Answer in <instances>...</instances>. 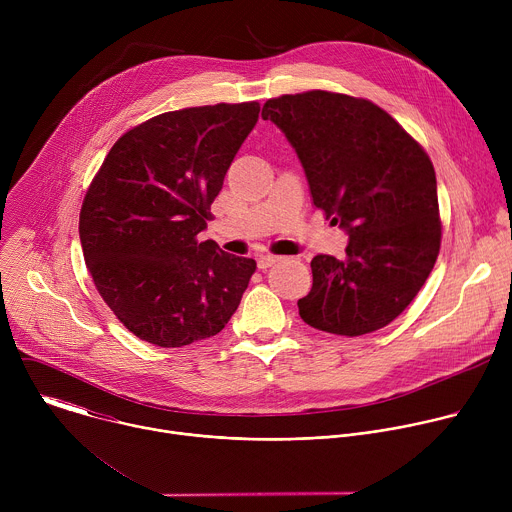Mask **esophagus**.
Here are the masks:
<instances>
[{
  "instance_id": "1",
  "label": "esophagus",
  "mask_w": 512,
  "mask_h": 512,
  "mask_svg": "<svg viewBox=\"0 0 512 512\" xmlns=\"http://www.w3.org/2000/svg\"><path fill=\"white\" fill-rule=\"evenodd\" d=\"M281 257H277V255H271V253H265V255H259L257 257V267L259 269H267V267H271L273 263H277Z\"/></svg>"
}]
</instances>
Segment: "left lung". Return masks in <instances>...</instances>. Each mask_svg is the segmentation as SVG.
<instances>
[{"instance_id": "obj_1", "label": "left lung", "mask_w": 512, "mask_h": 512, "mask_svg": "<svg viewBox=\"0 0 512 512\" xmlns=\"http://www.w3.org/2000/svg\"><path fill=\"white\" fill-rule=\"evenodd\" d=\"M296 148L314 206L348 233L346 257L316 255L298 302L312 328L362 336L419 294L442 245L435 170L421 145L369 99L306 91L261 111Z\"/></svg>"}]
</instances>
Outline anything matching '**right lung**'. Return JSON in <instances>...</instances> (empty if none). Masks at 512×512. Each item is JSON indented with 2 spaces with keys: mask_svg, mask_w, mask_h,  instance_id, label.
I'll return each instance as SVG.
<instances>
[{
  "mask_svg": "<svg viewBox=\"0 0 512 512\" xmlns=\"http://www.w3.org/2000/svg\"><path fill=\"white\" fill-rule=\"evenodd\" d=\"M261 105L168 111L127 129L95 174L79 218L95 287L137 338L180 348L221 332L257 263L198 241L210 204Z\"/></svg>",
  "mask_w": 512,
  "mask_h": 512,
  "instance_id": "obj_1",
  "label": "right lung"
}]
</instances>
